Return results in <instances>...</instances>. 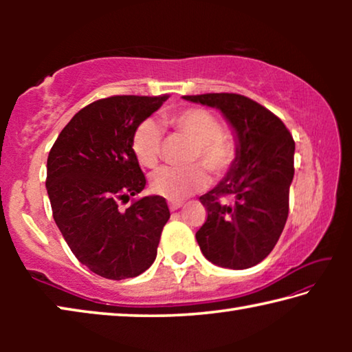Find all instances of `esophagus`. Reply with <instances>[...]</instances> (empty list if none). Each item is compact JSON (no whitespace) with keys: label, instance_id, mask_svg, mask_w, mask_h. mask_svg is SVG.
Listing matches in <instances>:
<instances>
[{"label":"esophagus","instance_id":"esophagus-1","mask_svg":"<svg viewBox=\"0 0 352 352\" xmlns=\"http://www.w3.org/2000/svg\"><path fill=\"white\" fill-rule=\"evenodd\" d=\"M180 206H183V201H174V200L169 201V208H170V211H177L178 208H180Z\"/></svg>","mask_w":352,"mask_h":352}]
</instances>
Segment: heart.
Listing matches in <instances>:
<instances>
[{"mask_svg": "<svg viewBox=\"0 0 352 352\" xmlns=\"http://www.w3.org/2000/svg\"><path fill=\"white\" fill-rule=\"evenodd\" d=\"M178 132L195 144L192 160H200L214 175H223L236 158L233 141L223 135L222 122L204 109H186L169 118ZM162 127L153 119H146L136 127L132 138V151L140 164L152 168L157 164L162 146ZM210 177L200 164L186 169L160 168L151 175V189L162 197L178 200L206 188Z\"/></svg>", "mask_w": 352, "mask_h": 352, "instance_id": "heart-1", "label": "heart"}]
</instances>
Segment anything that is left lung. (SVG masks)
<instances>
[{"label": "left lung", "mask_w": 352, "mask_h": 352, "mask_svg": "<svg viewBox=\"0 0 352 352\" xmlns=\"http://www.w3.org/2000/svg\"><path fill=\"white\" fill-rule=\"evenodd\" d=\"M222 113L233 129L234 163L200 197L208 219L195 233L205 258L219 267L250 269L270 254L289 216L295 142L287 127L265 107L234 93L183 96ZM223 195L233 204H222Z\"/></svg>", "instance_id": "8db88e82"}]
</instances>
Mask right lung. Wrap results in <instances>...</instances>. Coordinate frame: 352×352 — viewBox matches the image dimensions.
Returning <instances> with one entry per match:
<instances>
[{
	"instance_id": "add662e5",
	"label": "right lung",
	"mask_w": 352,
	"mask_h": 352,
	"mask_svg": "<svg viewBox=\"0 0 352 352\" xmlns=\"http://www.w3.org/2000/svg\"><path fill=\"white\" fill-rule=\"evenodd\" d=\"M166 99L111 96L83 107L47 157L46 189L56 225L80 264L102 278H135L157 258L170 217L166 200L147 195L126 211L118 201L146 188L132 138Z\"/></svg>"
}]
</instances>
